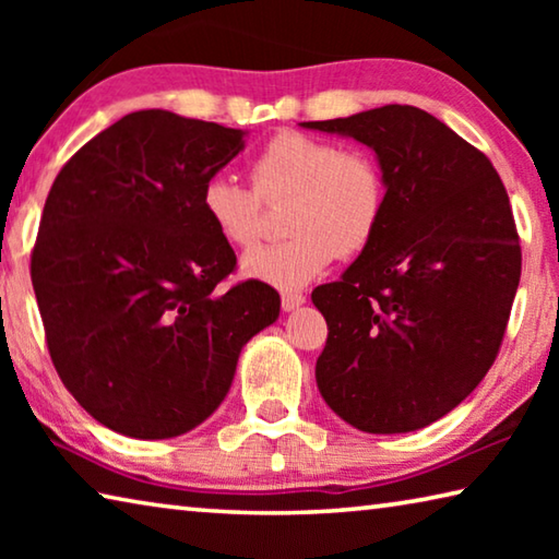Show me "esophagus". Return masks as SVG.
<instances>
[{"mask_svg":"<svg viewBox=\"0 0 559 559\" xmlns=\"http://www.w3.org/2000/svg\"><path fill=\"white\" fill-rule=\"evenodd\" d=\"M302 302H306V296H300V293H283V296H281V308L286 310V313L300 308Z\"/></svg>","mask_w":559,"mask_h":559,"instance_id":"1","label":"esophagus"}]
</instances>
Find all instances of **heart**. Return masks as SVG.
Instances as JSON below:
<instances>
[{"mask_svg":"<svg viewBox=\"0 0 559 559\" xmlns=\"http://www.w3.org/2000/svg\"><path fill=\"white\" fill-rule=\"evenodd\" d=\"M253 189L229 175H212L200 206L212 229L234 249L261 239L263 202L288 200V241L261 246L241 259L243 276L298 290L325 273L335 257L365 251L380 229L386 185L380 165L359 150L306 132L283 130L251 165Z\"/></svg>","mask_w":559,"mask_h":559,"instance_id":"heart-1","label":"heart"}]
</instances>
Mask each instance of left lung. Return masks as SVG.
Masks as SVG:
<instances>
[{"mask_svg": "<svg viewBox=\"0 0 559 559\" xmlns=\"http://www.w3.org/2000/svg\"><path fill=\"white\" fill-rule=\"evenodd\" d=\"M374 150L380 229L340 281L313 290L328 323L318 390L367 433H406L476 390L503 343L520 241L490 159L414 106L300 122Z\"/></svg>", "mask_w": 559, "mask_h": 559, "instance_id": "obj_1", "label": "left lung"}]
</instances>
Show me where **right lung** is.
I'll use <instances>...</instances> for the list:
<instances>
[{"label": "right lung", "mask_w": 559, "mask_h": 559, "mask_svg": "<svg viewBox=\"0 0 559 559\" xmlns=\"http://www.w3.org/2000/svg\"><path fill=\"white\" fill-rule=\"evenodd\" d=\"M243 130L138 110L88 140L53 179L32 283L56 372L103 427L173 439L212 416L241 347L276 323L261 281L219 283L234 249L204 219L206 179Z\"/></svg>", "instance_id": "add662e5"}]
</instances>
